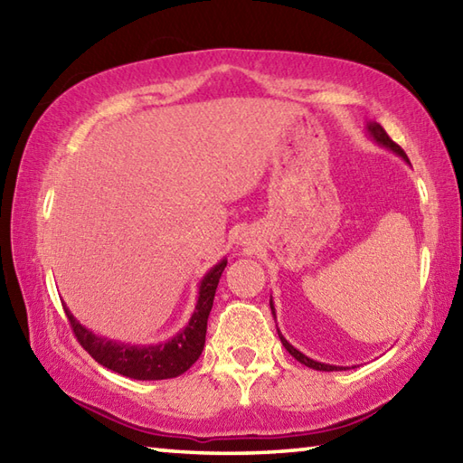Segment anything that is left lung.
<instances>
[{
  "label": "left lung",
  "instance_id": "1",
  "mask_svg": "<svg viewBox=\"0 0 463 463\" xmlns=\"http://www.w3.org/2000/svg\"><path fill=\"white\" fill-rule=\"evenodd\" d=\"M367 132H370V137L375 140V143L378 145H382V146H386V148H390V151H394L396 155H401L404 161H409V156H406V153L402 151L401 146H398L394 140H392L390 137H388V132L383 130L378 122H370L367 124ZM269 307H271V315L276 317V308H273V302L269 300ZM278 326V325H276ZM278 335H279V341H281V345H284L286 347V351L289 355H292L294 359H298V362L300 364H304L307 367H312V370H318V372H339V370H345V367H339V365H328V364H320V362H315V359H310V357H307L304 354H300V351H298L296 347H292V345H289L286 339H284V335L279 333V328H278Z\"/></svg>",
  "mask_w": 463,
  "mask_h": 463
}]
</instances>
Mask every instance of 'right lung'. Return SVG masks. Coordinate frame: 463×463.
Wrapping results in <instances>:
<instances>
[{
    "instance_id": "add662e5",
    "label": "right lung",
    "mask_w": 463,
    "mask_h": 463,
    "mask_svg": "<svg viewBox=\"0 0 463 463\" xmlns=\"http://www.w3.org/2000/svg\"><path fill=\"white\" fill-rule=\"evenodd\" d=\"M226 268V260L216 263L203 279L200 281L198 304L190 318V323L179 331L174 339L159 345H128L116 343L112 339L93 335L90 328L77 323L75 317L65 307L67 318L71 323L73 335L77 336L81 347L96 359L99 365L108 367L120 375L132 380H167L177 378L198 362L202 355L203 343H206V326L208 317L213 310L214 294L221 281L222 271Z\"/></svg>"
}]
</instances>
